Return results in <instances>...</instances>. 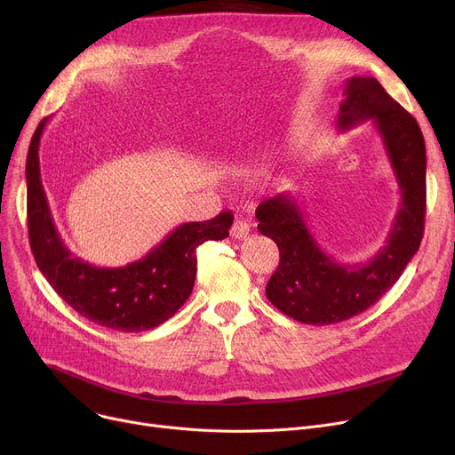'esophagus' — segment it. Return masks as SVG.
<instances>
[{"mask_svg": "<svg viewBox=\"0 0 455 455\" xmlns=\"http://www.w3.org/2000/svg\"><path fill=\"white\" fill-rule=\"evenodd\" d=\"M249 232H251V225L247 221H242V220H235L234 225H232V230H230L234 240H245Z\"/></svg>", "mask_w": 455, "mask_h": 455, "instance_id": "34e87169", "label": "esophagus"}]
</instances>
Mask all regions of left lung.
<instances>
[{
  "instance_id": "left-lung-1",
  "label": "left lung",
  "mask_w": 455,
  "mask_h": 455,
  "mask_svg": "<svg viewBox=\"0 0 455 455\" xmlns=\"http://www.w3.org/2000/svg\"><path fill=\"white\" fill-rule=\"evenodd\" d=\"M338 129L372 122L400 191L386 245L365 264H341L326 254L291 194L256 208L258 230L280 251L266 295L282 314L304 324H333L365 312L400 278L420 247L426 213V146L415 117L374 77H350L343 90Z\"/></svg>"
}]
</instances>
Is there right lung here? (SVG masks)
I'll return each instance as SVG.
<instances>
[{
  "instance_id": "right-lung-1",
  "label": "right lung",
  "mask_w": 455,
  "mask_h": 455,
  "mask_svg": "<svg viewBox=\"0 0 455 455\" xmlns=\"http://www.w3.org/2000/svg\"><path fill=\"white\" fill-rule=\"evenodd\" d=\"M47 117L36 127L28 153V228L35 261L59 297L100 326L143 331L177 314L194 290L196 249L208 240H225L234 215L228 212L201 223H184L141 259L124 267H95L71 252L55 227L40 179V138Z\"/></svg>"
}]
</instances>
